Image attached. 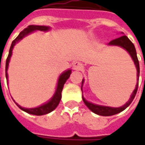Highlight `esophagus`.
Listing matches in <instances>:
<instances>
[{"label":"esophagus","instance_id":"1","mask_svg":"<svg viewBox=\"0 0 145 145\" xmlns=\"http://www.w3.org/2000/svg\"><path fill=\"white\" fill-rule=\"evenodd\" d=\"M73 67H74V70L80 71V70H82L83 68V64L81 62H79V61H75L73 63Z\"/></svg>","mask_w":145,"mask_h":145}]
</instances>
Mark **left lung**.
Listing matches in <instances>:
<instances>
[{"label": "left lung", "mask_w": 145, "mask_h": 145, "mask_svg": "<svg viewBox=\"0 0 145 145\" xmlns=\"http://www.w3.org/2000/svg\"><path fill=\"white\" fill-rule=\"evenodd\" d=\"M109 45H113V46H119L121 47L124 48L127 51L128 53L130 54V55L132 57V59L134 60V63L136 65L137 71V81L139 79V75H140V66H139V61L137 59V53H136V49L134 47V45L133 44V42L128 39L127 36H122L119 38H116L115 39H112V41H110L109 42ZM83 83V81H82ZM137 88H138V82H137V85H136V88L133 91V93L131 95V99H129L127 103L125 104L124 106H123L119 108H113V107H109V106H99V105H95L91 103H89L88 101H86L82 97L83 101L85 104L87 106L88 109H90L91 111H92L95 113H96L98 115L104 116H112L117 114L119 112L123 111L127 107H128L131 103H132V101L134 100V97L136 95V93L137 91Z\"/></svg>", "instance_id": "left-lung-1"}]
</instances>
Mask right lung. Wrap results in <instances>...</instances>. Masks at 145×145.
<instances>
[{
    "label": "right lung",
    "instance_id": "1",
    "mask_svg": "<svg viewBox=\"0 0 145 145\" xmlns=\"http://www.w3.org/2000/svg\"><path fill=\"white\" fill-rule=\"evenodd\" d=\"M50 29V27L47 26H40V25H29L27 28H25L23 31H22L19 35L16 37V39H14L12 43H11V47H10V50H9V54H8V56L7 57V60H6V66H5V73H6V78L8 79V74H7V71H8V63H9V60H10V58L11 57V54H12V50H13V47L15 45L16 42L19 41L20 39L25 37V36L28 35L29 33H32L33 31H36V30H40V31H47ZM71 73V70H68L65 72H63L61 75L60 76L59 78V80H58V83H57V90H56V92L55 94L53 96V98L51 99L47 103L42 105L41 106L36 107V108H33V109H26V108H23V107L20 106L19 105H18L16 103V105L18 106L21 109H22L25 112H28V113H30V114H33V115H36V116H41V115H45V114H47L49 112H52L54 109H55L57 108V106H58V104L60 103V99H61V92H62V90H63V85L65 84V82L67 79L69 78L70 74Z\"/></svg>",
    "mask_w": 145,
    "mask_h": 145
}]
</instances>
